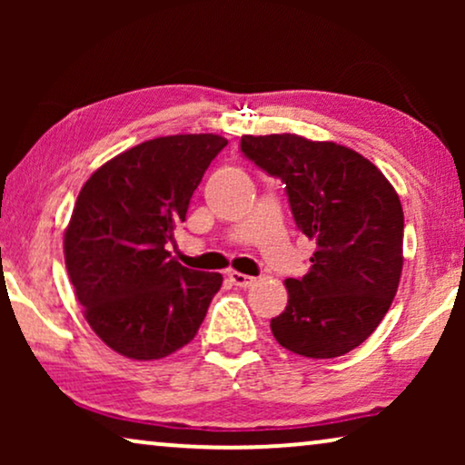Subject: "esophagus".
<instances>
[{
	"mask_svg": "<svg viewBox=\"0 0 465 465\" xmlns=\"http://www.w3.org/2000/svg\"><path fill=\"white\" fill-rule=\"evenodd\" d=\"M228 279H231V282L237 285V288H252V285L256 283V277L243 275V272H239V271L228 272Z\"/></svg>",
	"mask_w": 465,
	"mask_h": 465,
	"instance_id": "esophagus-1",
	"label": "esophagus"
}]
</instances>
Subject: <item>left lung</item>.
Returning <instances> with one entry per match:
<instances>
[{"mask_svg":"<svg viewBox=\"0 0 465 465\" xmlns=\"http://www.w3.org/2000/svg\"><path fill=\"white\" fill-rule=\"evenodd\" d=\"M241 152L285 183L298 231L317 245L307 275L285 279L288 307L271 320L272 336L304 358L349 353L377 330L398 292V193L368 158L334 142L243 135Z\"/></svg>","mask_w":465,"mask_h":465,"instance_id":"8db88e82","label":"left lung"}]
</instances>
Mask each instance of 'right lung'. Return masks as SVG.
I'll list each match as a JSON object with an SVG mask.
<instances>
[{
  "label": "right lung",
  "mask_w": 465,
  "mask_h": 465,
  "mask_svg": "<svg viewBox=\"0 0 465 465\" xmlns=\"http://www.w3.org/2000/svg\"><path fill=\"white\" fill-rule=\"evenodd\" d=\"M228 142L213 133L169 135L114 156L82 186L63 252L93 332L131 360L188 345L222 285L167 252L193 193Z\"/></svg>",
  "instance_id": "obj_1"
}]
</instances>
